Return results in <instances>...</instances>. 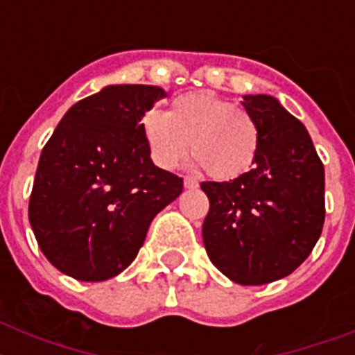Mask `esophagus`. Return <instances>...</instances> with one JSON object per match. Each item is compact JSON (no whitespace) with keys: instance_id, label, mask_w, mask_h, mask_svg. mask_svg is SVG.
<instances>
[{"instance_id":"esophagus-1","label":"esophagus","mask_w":355,"mask_h":355,"mask_svg":"<svg viewBox=\"0 0 355 355\" xmlns=\"http://www.w3.org/2000/svg\"><path fill=\"white\" fill-rule=\"evenodd\" d=\"M184 188H186V189L199 188V182H197L193 177H186V178H184Z\"/></svg>"}]
</instances>
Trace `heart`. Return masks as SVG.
I'll return each instance as SVG.
<instances>
[{
    "instance_id": "1",
    "label": "heart",
    "mask_w": 355,
    "mask_h": 355,
    "mask_svg": "<svg viewBox=\"0 0 355 355\" xmlns=\"http://www.w3.org/2000/svg\"><path fill=\"white\" fill-rule=\"evenodd\" d=\"M139 127L162 169H175L191 147L197 166L230 180L245 175L258 156L259 130L252 116L210 90L175 97L167 114L147 110Z\"/></svg>"
}]
</instances>
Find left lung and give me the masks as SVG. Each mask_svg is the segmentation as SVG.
I'll list each match as a JSON object with an SVG mask.
<instances>
[{
	"label": "left lung",
	"mask_w": 355,
	"mask_h": 355,
	"mask_svg": "<svg viewBox=\"0 0 355 355\" xmlns=\"http://www.w3.org/2000/svg\"><path fill=\"white\" fill-rule=\"evenodd\" d=\"M259 130L250 171L230 182H202L210 211L202 241L211 263L241 286L291 275L324 225V166L302 123L267 94L243 96Z\"/></svg>",
	"instance_id": "1"
}]
</instances>
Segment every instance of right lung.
<instances>
[{
    "label": "right lung",
    "instance_id": "right-lung-1",
    "mask_svg": "<svg viewBox=\"0 0 355 355\" xmlns=\"http://www.w3.org/2000/svg\"><path fill=\"white\" fill-rule=\"evenodd\" d=\"M166 90L108 85L64 114L42 149L29 221L51 265L80 282L118 276L138 256L182 178L156 167L141 116Z\"/></svg>",
    "mask_w": 355,
    "mask_h": 355
}]
</instances>
